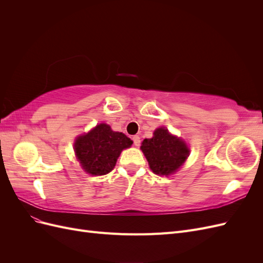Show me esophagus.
Here are the masks:
<instances>
[{
  "label": "esophagus",
  "mask_w": 263,
  "mask_h": 263,
  "mask_svg": "<svg viewBox=\"0 0 263 263\" xmlns=\"http://www.w3.org/2000/svg\"><path fill=\"white\" fill-rule=\"evenodd\" d=\"M133 141H134V145L136 147H138L140 145V138H139V136H137V135L133 137Z\"/></svg>",
  "instance_id": "esophagus-1"
}]
</instances>
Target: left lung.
<instances>
[{
  "label": "left lung",
  "instance_id": "8db88e82",
  "mask_svg": "<svg viewBox=\"0 0 263 263\" xmlns=\"http://www.w3.org/2000/svg\"><path fill=\"white\" fill-rule=\"evenodd\" d=\"M140 149L147 158L150 169L159 176H169L176 172L190 153L184 141L172 136L164 127L156 129L153 138L142 141Z\"/></svg>",
  "mask_w": 263,
  "mask_h": 263
}]
</instances>
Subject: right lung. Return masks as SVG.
Here are the masks:
<instances>
[{
	"label": "right lung",
	"instance_id": "add662e5",
	"mask_svg": "<svg viewBox=\"0 0 263 263\" xmlns=\"http://www.w3.org/2000/svg\"><path fill=\"white\" fill-rule=\"evenodd\" d=\"M132 144L123 133L113 132L107 124H100L77 138L74 151L84 171L92 176H103L113 170L122 150Z\"/></svg>",
	"mask_w": 263,
	"mask_h": 263
}]
</instances>
